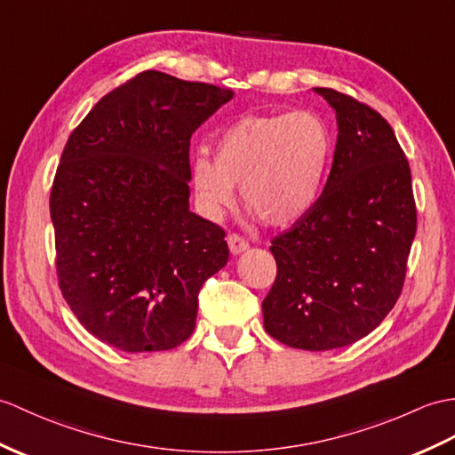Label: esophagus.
<instances>
[{
	"label": "esophagus",
	"mask_w": 455,
	"mask_h": 455,
	"mask_svg": "<svg viewBox=\"0 0 455 455\" xmlns=\"http://www.w3.org/2000/svg\"><path fill=\"white\" fill-rule=\"evenodd\" d=\"M227 242H228L230 251L235 253V256H236V253H242V251H246V250L250 248L248 240H246L244 236L236 235V232H232V235H228V236H227Z\"/></svg>",
	"instance_id": "obj_1"
}]
</instances>
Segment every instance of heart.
Listing matches in <instances>:
<instances>
[{"mask_svg": "<svg viewBox=\"0 0 455 455\" xmlns=\"http://www.w3.org/2000/svg\"><path fill=\"white\" fill-rule=\"evenodd\" d=\"M331 155V135L318 114H246L220 132L213 161H192L199 205L215 217L235 202L240 184L244 204L269 225H289L318 202Z\"/></svg>", "mask_w": 455, "mask_h": 455, "instance_id": "heart-1", "label": "heart"}]
</instances>
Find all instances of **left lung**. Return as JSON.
I'll use <instances>...</instances> for the list:
<instances>
[{
    "mask_svg": "<svg viewBox=\"0 0 455 455\" xmlns=\"http://www.w3.org/2000/svg\"><path fill=\"white\" fill-rule=\"evenodd\" d=\"M337 116L331 172L318 202L271 240L277 277L263 325L304 351L351 345L382 323L405 283L417 232L411 168L382 114L315 87Z\"/></svg>",
    "mask_w": 455,
    "mask_h": 455,
    "instance_id": "obj_1",
    "label": "left lung"
}]
</instances>
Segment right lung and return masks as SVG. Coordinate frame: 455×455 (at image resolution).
Segmentation results:
<instances>
[{
  "mask_svg": "<svg viewBox=\"0 0 455 455\" xmlns=\"http://www.w3.org/2000/svg\"><path fill=\"white\" fill-rule=\"evenodd\" d=\"M230 89L143 71L94 104L50 192L58 284L97 339L168 351L192 335L197 294L227 266L225 230L189 211V140Z\"/></svg>",
  "mask_w": 455,
  "mask_h": 455,
  "instance_id": "add662e5",
  "label": "right lung"
}]
</instances>
